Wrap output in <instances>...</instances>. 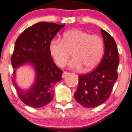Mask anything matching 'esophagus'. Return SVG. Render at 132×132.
<instances>
[{"label": "esophagus", "mask_w": 132, "mask_h": 132, "mask_svg": "<svg viewBox=\"0 0 132 132\" xmlns=\"http://www.w3.org/2000/svg\"><path fill=\"white\" fill-rule=\"evenodd\" d=\"M68 75H69V73L68 72H64L63 73H62V78H65L66 76H68Z\"/></svg>", "instance_id": "esophagus-1"}]
</instances>
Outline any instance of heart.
<instances>
[{"label":"heart","mask_w":132,"mask_h":132,"mask_svg":"<svg viewBox=\"0 0 132 132\" xmlns=\"http://www.w3.org/2000/svg\"><path fill=\"white\" fill-rule=\"evenodd\" d=\"M49 51L59 67L66 65L72 52L73 57L69 63V68L79 69L83 66L85 70H90L97 65L103 56L104 42L98 35L73 29L64 33L62 40L52 39Z\"/></svg>","instance_id":"obj_1"}]
</instances>
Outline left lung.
<instances>
[{
  "label": "left lung",
  "instance_id": "8db88e82",
  "mask_svg": "<svg viewBox=\"0 0 132 132\" xmlns=\"http://www.w3.org/2000/svg\"><path fill=\"white\" fill-rule=\"evenodd\" d=\"M105 44V53L101 62L90 73L79 75L78 86L74 97L82 106L94 108L108 99L118 78L119 64L118 49L114 39L101 29Z\"/></svg>",
  "mask_w": 132,
  "mask_h": 132
}]
</instances>
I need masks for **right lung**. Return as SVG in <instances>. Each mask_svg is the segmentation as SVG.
<instances>
[{"instance_id":"right-lung-1","label":"right lung","mask_w":132,"mask_h":132,"mask_svg":"<svg viewBox=\"0 0 132 132\" xmlns=\"http://www.w3.org/2000/svg\"><path fill=\"white\" fill-rule=\"evenodd\" d=\"M65 24L40 22L24 30L16 39L11 61L13 68L25 63L33 66L36 79L30 88L23 90L15 80V70L12 81L20 100L33 108H41L51 102L53 86L62 80L63 71L54 62L49 51L50 40Z\"/></svg>"}]
</instances>
